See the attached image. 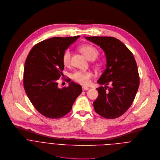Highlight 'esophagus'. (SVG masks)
I'll use <instances>...</instances> for the list:
<instances>
[{"label":"esophagus","mask_w":160,"mask_h":160,"mask_svg":"<svg viewBox=\"0 0 160 160\" xmlns=\"http://www.w3.org/2000/svg\"><path fill=\"white\" fill-rule=\"evenodd\" d=\"M82 90H84V91H86V90L89 89V88H88V87H86V86H82Z\"/></svg>","instance_id":"obj_1"}]
</instances>
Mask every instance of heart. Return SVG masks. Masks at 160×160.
Listing matches in <instances>:
<instances>
[{"mask_svg": "<svg viewBox=\"0 0 160 160\" xmlns=\"http://www.w3.org/2000/svg\"><path fill=\"white\" fill-rule=\"evenodd\" d=\"M81 52L89 60H94L98 55V51L94 46L91 45H82L79 47ZM71 51L69 49L63 52L62 56V61L65 66H68L71 63ZM93 74L90 71H76L72 74V78L74 81L83 85H88L90 83L91 78Z\"/></svg>", "mask_w": 160, "mask_h": 160, "instance_id": "b5f03b06", "label": "heart"}]
</instances>
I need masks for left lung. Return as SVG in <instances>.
<instances>
[{
    "mask_svg": "<svg viewBox=\"0 0 160 160\" xmlns=\"http://www.w3.org/2000/svg\"><path fill=\"white\" fill-rule=\"evenodd\" d=\"M86 38L100 46L107 57V67L98 81L99 95L93 103L94 111L106 118L122 115L133 103L139 86L138 66L131 51L114 37ZM110 83L111 86H107Z\"/></svg>",
    "mask_w": 160,
    "mask_h": 160,
    "instance_id": "1",
    "label": "left lung"
}]
</instances>
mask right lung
<instances>
[{
    "label": "right lung",
    "mask_w": 160,
    "mask_h": 160,
    "mask_svg": "<svg viewBox=\"0 0 160 160\" xmlns=\"http://www.w3.org/2000/svg\"><path fill=\"white\" fill-rule=\"evenodd\" d=\"M79 37H53L40 42L31 48L26 59L25 92L36 110L47 118H58L67 115L82 92L81 85L73 81L62 89L58 88L57 82L64 68L62 54Z\"/></svg>",
    "instance_id": "add662e5"
}]
</instances>
